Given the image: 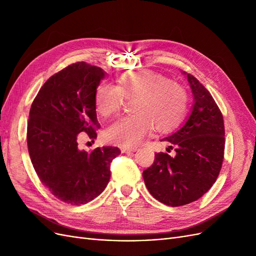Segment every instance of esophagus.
<instances>
[{"mask_svg":"<svg viewBox=\"0 0 256 256\" xmlns=\"http://www.w3.org/2000/svg\"><path fill=\"white\" fill-rule=\"evenodd\" d=\"M136 147H131V148H129V147H122V152L124 154H130V152H136Z\"/></svg>","mask_w":256,"mask_h":256,"instance_id":"1","label":"esophagus"}]
</instances>
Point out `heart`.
I'll return each instance as SVG.
<instances>
[{"instance_id": "1", "label": "heart", "mask_w": 256, "mask_h": 256, "mask_svg": "<svg viewBox=\"0 0 256 256\" xmlns=\"http://www.w3.org/2000/svg\"><path fill=\"white\" fill-rule=\"evenodd\" d=\"M122 97L131 100V110L136 115L122 118L106 129L108 141L132 147L148 134L154 125L159 131L176 128L184 120L189 98L180 84L150 70L122 74L115 86L100 83L94 94V106L104 118L118 114Z\"/></svg>"}]
</instances>
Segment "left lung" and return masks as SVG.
Returning <instances> with one entry per match:
<instances>
[{"label":"left lung","mask_w":256,"mask_h":256,"mask_svg":"<svg viewBox=\"0 0 256 256\" xmlns=\"http://www.w3.org/2000/svg\"><path fill=\"white\" fill-rule=\"evenodd\" d=\"M187 78L194 97L189 120L161 140L172 143L170 148L175 150L176 156L154 154V164L143 172L150 194L172 207L203 196L218 178L224 158L226 131L219 106L196 76L187 74Z\"/></svg>","instance_id":"1"}]
</instances>
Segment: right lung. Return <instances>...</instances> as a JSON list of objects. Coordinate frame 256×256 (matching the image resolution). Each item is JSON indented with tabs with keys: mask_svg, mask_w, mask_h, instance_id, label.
Listing matches in <instances>:
<instances>
[{
	"mask_svg": "<svg viewBox=\"0 0 256 256\" xmlns=\"http://www.w3.org/2000/svg\"><path fill=\"white\" fill-rule=\"evenodd\" d=\"M102 68L78 62L46 81L30 106L26 142L37 176L56 198L82 205L97 198L110 180L118 147L81 150L79 134L90 140L100 128L94 94Z\"/></svg>",
	"mask_w": 256,
	"mask_h": 256,
	"instance_id": "add662e5",
	"label": "right lung"
}]
</instances>
